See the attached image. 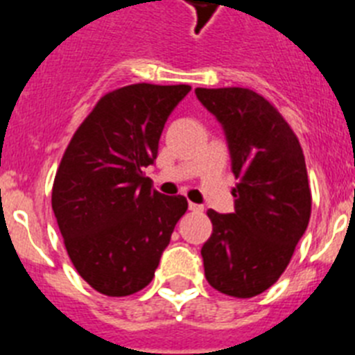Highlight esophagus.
<instances>
[{"mask_svg":"<svg viewBox=\"0 0 355 355\" xmlns=\"http://www.w3.org/2000/svg\"><path fill=\"white\" fill-rule=\"evenodd\" d=\"M189 211H193V212H202V211H203V205H200V203L189 202Z\"/></svg>","mask_w":355,"mask_h":355,"instance_id":"1","label":"esophagus"}]
</instances>
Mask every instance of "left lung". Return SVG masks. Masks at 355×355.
<instances>
[{
  "mask_svg": "<svg viewBox=\"0 0 355 355\" xmlns=\"http://www.w3.org/2000/svg\"><path fill=\"white\" fill-rule=\"evenodd\" d=\"M223 128L232 171L234 212L209 209L212 234L202 246L205 279L237 298L279 280L311 218L306 159L297 135L270 101L243 87L195 89Z\"/></svg>",
  "mask_w": 355,
  "mask_h": 355,
  "instance_id": "left-lung-1",
  "label": "left lung"
}]
</instances>
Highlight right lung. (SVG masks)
Returning <instances> with one entry per match:
<instances>
[{
  "label": "right lung",
  "mask_w": 355,
  "mask_h": 355,
  "mask_svg": "<svg viewBox=\"0 0 355 355\" xmlns=\"http://www.w3.org/2000/svg\"><path fill=\"white\" fill-rule=\"evenodd\" d=\"M189 91L134 84L105 94L58 166L51 207L64 245L80 277L107 297L152 282L187 211L184 196L157 193L143 169L155 162L169 114Z\"/></svg>",
  "instance_id": "right-lung-1"
}]
</instances>
